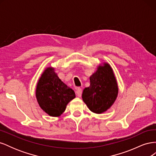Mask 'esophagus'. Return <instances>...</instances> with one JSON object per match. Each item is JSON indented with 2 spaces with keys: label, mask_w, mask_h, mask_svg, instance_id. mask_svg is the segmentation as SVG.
I'll list each match as a JSON object with an SVG mask.
<instances>
[{
  "label": "esophagus",
  "mask_w": 156,
  "mask_h": 156,
  "mask_svg": "<svg viewBox=\"0 0 156 156\" xmlns=\"http://www.w3.org/2000/svg\"><path fill=\"white\" fill-rule=\"evenodd\" d=\"M76 94L78 97H81L82 95V89L81 88H76Z\"/></svg>",
  "instance_id": "obj_1"
}]
</instances>
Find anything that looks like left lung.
<instances>
[{"label":"left lung","mask_w":156,"mask_h":156,"mask_svg":"<svg viewBox=\"0 0 156 156\" xmlns=\"http://www.w3.org/2000/svg\"><path fill=\"white\" fill-rule=\"evenodd\" d=\"M90 87L83 90L82 98L88 108L96 114L107 111L115 103L119 88L113 70L108 63L100 65L90 77Z\"/></svg>","instance_id":"1"}]
</instances>
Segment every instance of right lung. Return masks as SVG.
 <instances>
[{
	"label": "right lung",
	"instance_id": "right-lung-1",
	"mask_svg": "<svg viewBox=\"0 0 156 156\" xmlns=\"http://www.w3.org/2000/svg\"><path fill=\"white\" fill-rule=\"evenodd\" d=\"M36 97L44 111L51 116H59L66 110L68 103L75 98L73 90L64 84L55 72L47 68L37 83Z\"/></svg>",
	"mask_w": 156,
	"mask_h": 156
}]
</instances>
